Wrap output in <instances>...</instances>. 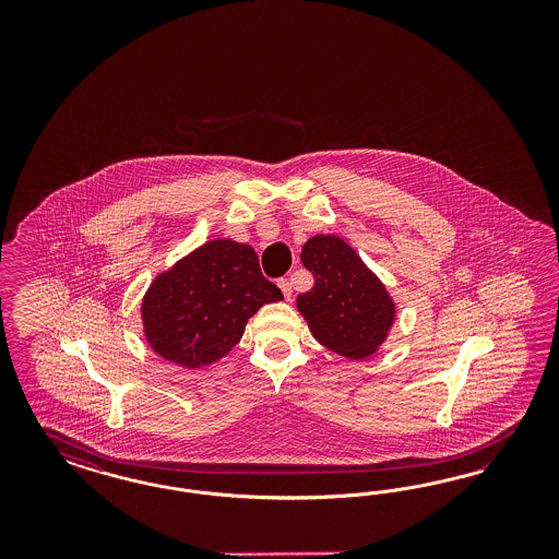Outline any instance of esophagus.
Listing matches in <instances>:
<instances>
[{"label": "esophagus", "mask_w": 559, "mask_h": 559, "mask_svg": "<svg viewBox=\"0 0 559 559\" xmlns=\"http://www.w3.org/2000/svg\"><path fill=\"white\" fill-rule=\"evenodd\" d=\"M278 287H281V290H283L285 299H290V295H293V288H290V281H288V278H281V281H278Z\"/></svg>", "instance_id": "34e87169"}]
</instances>
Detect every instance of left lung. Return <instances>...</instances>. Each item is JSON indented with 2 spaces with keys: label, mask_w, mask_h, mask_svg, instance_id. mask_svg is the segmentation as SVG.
<instances>
[{
  "label": "left lung",
  "mask_w": 559,
  "mask_h": 559,
  "mask_svg": "<svg viewBox=\"0 0 559 559\" xmlns=\"http://www.w3.org/2000/svg\"><path fill=\"white\" fill-rule=\"evenodd\" d=\"M301 262L313 274V287L297 297V307L313 336L338 355H372L395 313L379 278L336 236L311 237Z\"/></svg>",
  "instance_id": "1"
}]
</instances>
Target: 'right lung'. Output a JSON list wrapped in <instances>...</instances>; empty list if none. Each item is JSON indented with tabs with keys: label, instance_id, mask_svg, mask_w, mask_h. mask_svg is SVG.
I'll use <instances>...</instances> for the list:
<instances>
[{
	"label": "right lung",
	"instance_id": "right-lung-1",
	"mask_svg": "<svg viewBox=\"0 0 559 559\" xmlns=\"http://www.w3.org/2000/svg\"><path fill=\"white\" fill-rule=\"evenodd\" d=\"M281 299L250 246L215 239L153 281L145 334L155 353L197 369L229 353L255 311Z\"/></svg>",
	"mask_w": 559,
	"mask_h": 559
}]
</instances>
